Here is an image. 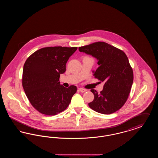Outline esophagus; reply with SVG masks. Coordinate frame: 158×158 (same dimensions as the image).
<instances>
[{
	"label": "esophagus",
	"mask_w": 158,
	"mask_h": 158,
	"mask_svg": "<svg viewBox=\"0 0 158 158\" xmlns=\"http://www.w3.org/2000/svg\"><path fill=\"white\" fill-rule=\"evenodd\" d=\"M79 90H80L81 92H85L87 91V89H84V88H79Z\"/></svg>",
	"instance_id": "1"
}]
</instances>
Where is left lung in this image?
Returning <instances> with one entry per match:
<instances>
[{"label": "left lung", "instance_id": "8db88e82", "mask_svg": "<svg viewBox=\"0 0 158 158\" xmlns=\"http://www.w3.org/2000/svg\"><path fill=\"white\" fill-rule=\"evenodd\" d=\"M81 52L98 60L99 66L94 76L104 85L100 93L95 89L94 100L88 104L96 112L111 114L120 110L127 100L133 82V72L127 56L120 49L105 42L79 47Z\"/></svg>", "mask_w": 158, "mask_h": 158}]
</instances>
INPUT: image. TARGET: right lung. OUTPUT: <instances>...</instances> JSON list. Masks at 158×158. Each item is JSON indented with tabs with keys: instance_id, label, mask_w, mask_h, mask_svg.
<instances>
[{
	"instance_id": "obj_1",
	"label": "right lung",
	"mask_w": 158,
	"mask_h": 158,
	"mask_svg": "<svg viewBox=\"0 0 158 158\" xmlns=\"http://www.w3.org/2000/svg\"><path fill=\"white\" fill-rule=\"evenodd\" d=\"M77 47H48L32 53L23 68V86L31 104L38 112L54 115L65 110L77 90L60 85V74Z\"/></svg>"
}]
</instances>
